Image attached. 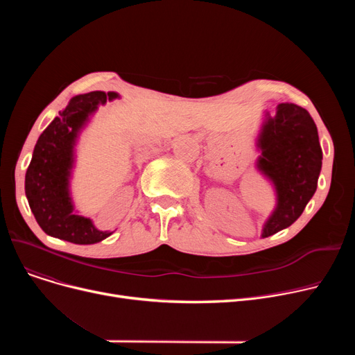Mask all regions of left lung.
Instances as JSON below:
<instances>
[{"mask_svg": "<svg viewBox=\"0 0 355 355\" xmlns=\"http://www.w3.org/2000/svg\"><path fill=\"white\" fill-rule=\"evenodd\" d=\"M259 146V170L277 191V207L262 234L268 237L289 227L305 210L318 185L322 149L309 112L293 103H281L276 115L268 116Z\"/></svg>", "mask_w": 355, "mask_h": 355, "instance_id": "1", "label": "left lung"}]
</instances>
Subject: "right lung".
<instances>
[{
	"instance_id": "add662e5",
	"label": "right lung",
	"mask_w": 355,
	"mask_h": 355,
	"mask_svg": "<svg viewBox=\"0 0 355 355\" xmlns=\"http://www.w3.org/2000/svg\"><path fill=\"white\" fill-rule=\"evenodd\" d=\"M115 98L116 93L105 92L74 96L34 146L26 173V196L37 223L49 236L74 245H93L112 234L98 230L89 218L73 214L67 184L79 129L99 105Z\"/></svg>"
}]
</instances>
